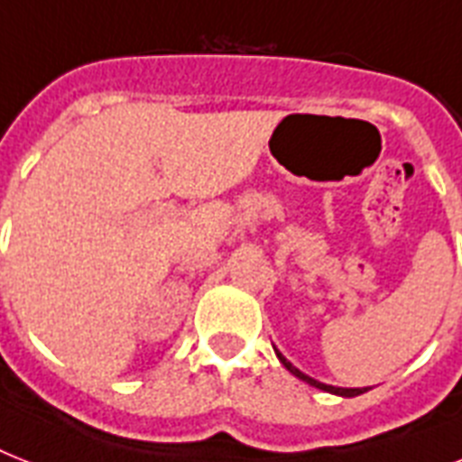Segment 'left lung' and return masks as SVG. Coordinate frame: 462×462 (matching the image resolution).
<instances>
[{"label": "left lung", "mask_w": 462, "mask_h": 462, "mask_svg": "<svg viewBox=\"0 0 462 462\" xmlns=\"http://www.w3.org/2000/svg\"><path fill=\"white\" fill-rule=\"evenodd\" d=\"M275 355H278V359H281L282 362V366H285V369H288L290 374H295L297 379H302L304 383H309V386H314V388H321V391H326V393H333V395H343V398H355V395H359V393H366V391H369V386L366 388H337V386H328V383H321V381H316V379H311V376H307V374L304 372H300V369H297V366H292L288 362V359L282 357L281 352L275 350Z\"/></svg>", "instance_id": "obj_1"}]
</instances>
